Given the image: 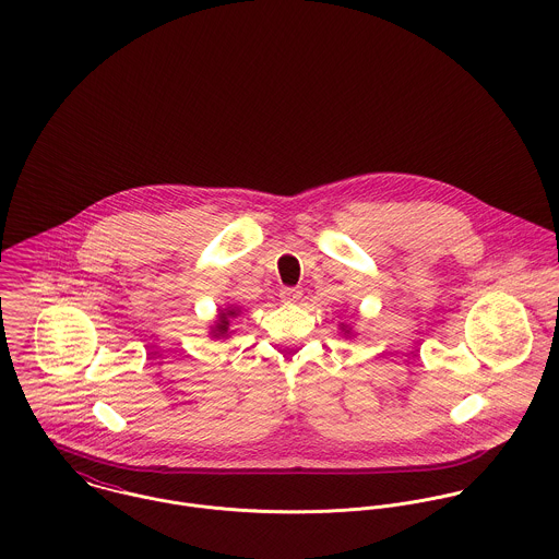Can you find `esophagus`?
<instances>
[{
  "mask_svg": "<svg viewBox=\"0 0 559 559\" xmlns=\"http://www.w3.org/2000/svg\"><path fill=\"white\" fill-rule=\"evenodd\" d=\"M280 297H282L284 304H295V301L301 299V290H297V288H284V290L280 293Z\"/></svg>",
  "mask_w": 559,
  "mask_h": 559,
  "instance_id": "34e87169",
  "label": "esophagus"
}]
</instances>
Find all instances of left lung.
<instances>
[{
    "label": "left lung",
    "mask_w": 559,
    "mask_h": 559,
    "mask_svg": "<svg viewBox=\"0 0 559 559\" xmlns=\"http://www.w3.org/2000/svg\"><path fill=\"white\" fill-rule=\"evenodd\" d=\"M342 326V331H344V335H350V329L348 326H344V324H340Z\"/></svg>",
    "instance_id": "obj_1"
}]
</instances>
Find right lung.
<instances>
[{
    "label": "right lung",
    "instance_id": "right-lung-1",
    "mask_svg": "<svg viewBox=\"0 0 559 559\" xmlns=\"http://www.w3.org/2000/svg\"><path fill=\"white\" fill-rule=\"evenodd\" d=\"M239 317V310L237 308H228V310H222L219 312V317L215 320V326H213V337H228V333H233L230 331V320L237 319Z\"/></svg>",
    "mask_w": 559,
    "mask_h": 559
}]
</instances>
